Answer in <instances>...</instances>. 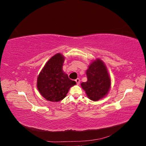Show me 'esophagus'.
I'll use <instances>...</instances> for the list:
<instances>
[{
    "instance_id": "34e87169",
    "label": "esophagus",
    "mask_w": 146,
    "mask_h": 146,
    "mask_svg": "<svg viewBox=\"0 0 146 146\" xmlns=\"http://www.w3.org/2000/svg\"><path fill=\"white\" fill-rule=\"evenodd\" d=\"M76 82V83H77V85H79V84H80V79L79 78H77L76 80H75Z\"/></svg>"
}]
</instances>
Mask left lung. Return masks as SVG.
<instances>
[{
  "mask_svg": "<svg viewBox=\"0 0 146 146\" xmlns=\"http://www.w3.org/2000/svg\"><path fill=\"white\" fill-rule=\"evenodd\" d=\"M88 80L81 83L88 98L98 101L108 94L111 86V80L108 70L100 59H96L90 64L86 70Z\"/></svg>",
  "mask_w": 146,
  "mask_h": 146,
  "instance_id": "obj_1",
  "label": "left lung"
}]
</instances>
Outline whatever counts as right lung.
Masks as SVG:
<instances>
[{
	"mask_svg": "<svg viewBox=\"0 0 146 146\" xmlns=\"http://www.w3.org/2000/svg\"><path fill=\"white\" fill-rule=\"evenodd\" d=\"M64 57L56 54L48 60L37 78V88L41 96L50 102L63 100L76 82L63 71Z\"/></svg>",
	"mask_w": 146,
	"mask_h": 146,
	"instance_id": "add662e5",
	"label": "right lung"
}]
</instances>
